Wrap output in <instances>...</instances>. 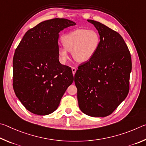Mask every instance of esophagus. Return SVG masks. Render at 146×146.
<instances>
[{
	"instance_id": "1",
	"label": "esophagus",
	"mask_w": 146,
	"mask_h": 146,
	"mask_svg": "<svg viewBox=\"0 0 146 146\" xmlns=\"http://www.w3.org/2000/svg\"><path fill=\"white\" fill-rule=\"evenodd\" d=\"M76 70H77V69H76V67H74V66H72V74L74 75L75 74Z\"/></svg>"
}]
</instances>
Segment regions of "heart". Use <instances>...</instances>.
<instances>
[{
    "instance_id": "obj_1",
    "label": "heart",
    "mask_w": 146,
    "mask_h": 146,
    "mask_svg": "<svg viewBox=\"0 0 146 146\" xmlns=\"http://www.w3.org/2000/svg\"><path fill=\"white\" fill-rule=\"evenodd\" d=\"M64 47H58L60 61L65 63L72 52L74 60L79 63L87 62L96 54L100 47L101 36L96 30L77 29L64 35L61 38Z\"/></svg>"
}]
</instances>
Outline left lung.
I'll use <instances>...</instances> for the list:
<instances>
[{"mask_svg": "<svg viewBox=\"0 0 146 146\" xmlns=\"http://www.w3.org/2000/svg\"><path fill=\"white\" fill-rule=\"evenodd\" d=\"M88 22L98 31L101 44L96 54L75 74L78 104L87 115L106 117L129 93L131 54L118 33L98 22Z\"/></svg>", "mask_w": 146, "mask_h": 146, "instance_id": "8db88e82", "label": "left lung"}]
</instances>
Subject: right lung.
Instances as JSON below:
<instances>
[{
	"instance_id": "1",
	"label": "right lung",
	"mask_w": 146,
	"mask_h": 146,
	"mask_svg": "<svg viewBox=\"0 0 146 146\" xmlns=\"http://www.w3.org/2000/svg\"><path fill=\"white\" fill-rule=\"evenodd\" d=\"M71 20L53 19L25 33L13 60V86L27 110L40 115L54 111L74 77L71 68L59 61L58 33L75 25Z\"/></svg>"
}]
</instances>
